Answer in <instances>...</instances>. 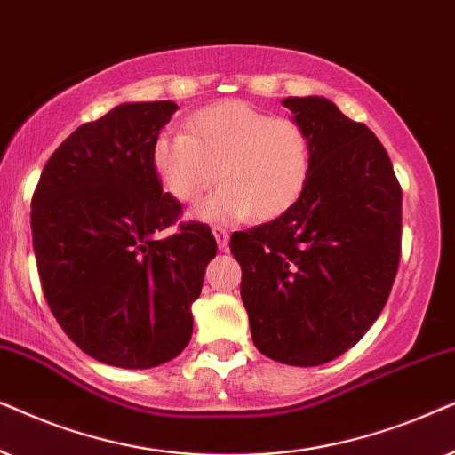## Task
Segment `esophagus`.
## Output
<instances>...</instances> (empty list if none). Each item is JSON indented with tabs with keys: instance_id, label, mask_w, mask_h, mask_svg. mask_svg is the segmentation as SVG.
I'll list each match as a JSON object with an SVG mask.
<instances>
[{
	"instance_id": "esophagus-1",
	"label": "esophagus",
	"mask_w": 455,
	"mask_h": 455,
	"mask_svg": "<svg viewBox=\"0 0 455 455\" xmlns=\"http://www.w3.org/2000/svg\"><path fill=\"white\" fill-rule=\"evenodd\" d=\"M212 233H214V237H216L218 250L227 251V250H228V231H227V228L214 227V228H212Z\"/></svg>"
}]
</instances>
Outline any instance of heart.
Masks as SVG:
<instances>
[{
    "label": "heart",
    "mask_w": 455,
    "mask_h": 455,
    "mask_svg": "<svg viewBox=\"0 0 455 455\" xmlns=\"http://www.w3.org/2000/svg\"><path fill=\"white\" fill-rule=\"evenodd\" d=\"M151 160L166 191L185 204L202 199L220 177V191L193 210L199 220L233 222L250 212L268 220L304 193L312 145L295 120L231 100L196 112L189 132H162Z\"/></svg>",
    "instance_id": "1"
}]
</instances>
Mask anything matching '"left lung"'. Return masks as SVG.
I'll return each mask as SVG.
<instances>
[{
    "label": "left lung",
    "mask_w": 455,
    "mask_h": 455,
    "mask_svg": "<svg viewBox=\"0 0 455 455\" xmlns=\"http://www.w3.org/2000/svg\"><path fill=\"white\" fill-rule=\"evenodd\" d=\"M283 106L312 145L301 197L231 235L251 339L270 360L320 366L354 347L389 299L402 253V187L383 143L331 100Z\"/></svg>",
    "instance_id": "left-lung-1"
}]
</instances>
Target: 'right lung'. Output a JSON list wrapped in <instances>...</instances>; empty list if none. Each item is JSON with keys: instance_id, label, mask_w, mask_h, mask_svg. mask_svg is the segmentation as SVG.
<instances>
[{"instance_id": "right-lung-1", "label": "right lung", "mask_w": 455, "mask_h": 455, "mask_svg": "<svg viewBox=\"0 0 455 455\" xmlns=\"http://www.w3.org/2000/svg\"><path fill=\"white\" fill-rule=\"evenodd\" d=\"M174 101L120 104L53 151L30 204L33 250L47 306L84 354L154 368L191 341L216 239L162 189L151 151Z\"/></svg>"}]
</instances>
